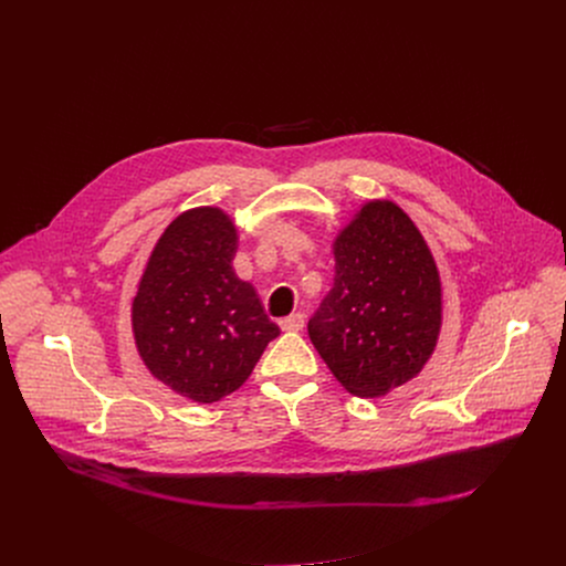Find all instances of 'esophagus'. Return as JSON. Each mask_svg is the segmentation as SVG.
<instances>
[{
  "label": "esophagus",
  "mask_w": 566,
  "mask_h": 566,
  "mask_svg": "<svg viewBox=\"0 0 566 566\" xmlns=\"http://www.w3.org/2000/svg\"><path fill=\"white\" fill-rule=\"evenodd\" d=\"M304 327V313H291L280 319L282 332H300Z\"/></svg>",
  "instance_id": "esophagus-1"
}]
</instances>
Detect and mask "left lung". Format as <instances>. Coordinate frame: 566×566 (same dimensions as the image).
Segmentation results:
<instances>
[{"label": "left lung", "mask_w": 566, "mask_h": 566, "mask_svg": "<svg viewBox=\"0 0 566 566\" xmlns=\"http://www.w3.org/2000/svg\"><path fill=\"white\" fill-rule=\"evenodd\" d=\"M334 289L308 319V338L336 380L378 398L430 360L443 319L437 262L394 201L363 203L334 239Z\"/></svg>", "instance_id": "obj_1"}]
</instances>
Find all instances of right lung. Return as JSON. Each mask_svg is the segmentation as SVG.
<instances>
[{
    "label": "right lung",
    "instance_id": "obj_1",
    "mask_svg": "<svg viewBox=\"0 0 566 566\" xmlns=\"http://www.w3.org/2000/svg\"><path fill=\"white\" fill-rule=\"evenodd\" d=\"M237 244V226L221 208L181 212L158 237L132 302L140 360L195 402L239 389L280 336L255 286L232 269Z\"/></svg>",
    "mask_w": 566,
    "mask_h": 566
}]
</instances>
